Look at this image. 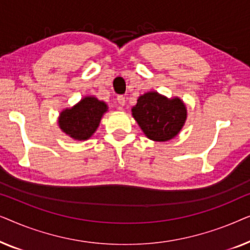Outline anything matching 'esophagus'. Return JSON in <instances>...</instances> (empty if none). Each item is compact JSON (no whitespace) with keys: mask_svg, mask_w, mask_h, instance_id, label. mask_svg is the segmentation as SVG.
<instances>
[{"mask_svg":"<svg viewBox=\"0 0 250 250\" xmlns=\"http://www.w3.org/2000/svg\"><path fill=\"white\" fill-rule=\"evenodd\" d=\"M117 102L121 105H125V104H126L125 97H123V95H118V97H117Z\"/></svg>","mask_w":250,"mask_h":250,"instance_id":"obj_1","label":"esophagus"}]
</instances>
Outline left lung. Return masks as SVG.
Instances as JSON below:
<instances>
[{"label":"left lung","mask_w":250,"mask_h":250,"mask_svg":"<svg viewBox=\"0 0 250 250\" xmlns=\"http://www.w3.org/2000/svg\"><path fill=\"white\" fill-rule=\"evenodd\" d=\"M132 115L146 138L165 142L175 138L182 129L187 108L179 98L168 99L157 92H148L139 97Z\"/></svg>","instance_id":"1"}]
</instances>
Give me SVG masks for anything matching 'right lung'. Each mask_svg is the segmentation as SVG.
<instances>
[{
  "mask_svg": "<svg viewBox=\"0 0 250 250\" xmlns=\"http://www.w3.org/2000/svg\"><path fill=\"white\" fill-rule=\"evenodd\" d=\"M108 105L94 97H85L75 104L60 112L59 127L68 136L78 141L90 139L97 131Z\"/></svg>",
  "mask_w": 250,
  "mask_h": 250,
  "instance_id": "add662e5",
  "label": "right lung"
}]
</instances>
